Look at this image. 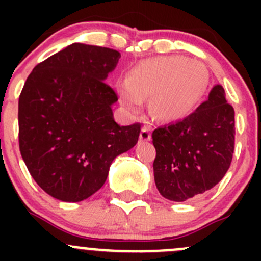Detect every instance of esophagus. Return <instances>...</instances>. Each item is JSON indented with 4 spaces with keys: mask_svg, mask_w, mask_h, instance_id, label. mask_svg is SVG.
Here are the masks:
<instances>
[{
    "mask_svg": "<svg viewBox=\"0 0 261 261\" xmlns=\"http://www.w3.org/2000/svg\"><path fill=\"white\" fill-rule=\"evenodd\" d=\"M151 139V130H150L149 126H144L141 128V133H140V140L141 141H149Z\"/></svg>",
    "mask_w": 261,
    "mask_h": 261,
    "instance_id": "34e87169",
    "label": "esophagus"
}]
</instances>
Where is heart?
<instances>
[{
	"label": "heart",
	"mask_w": 261,
	"mask_h": 261,
	"mask_svg": "<svg viewBox=\"0 0 261 261\" xmlns=\"http://www.w3.org/2000/svg\"><path fill=\"white\" fill-rule=\"evenodd\" d=\"M206 73L198 62L183 57H165L136 65L127 82L118 84L120 101L136 112L146 97L150 111L160 121H173L188 114L201 98Z\"/></svg>",
	"instance_id": "heart-1"
}]
</instances>
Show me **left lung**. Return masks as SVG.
Instances as JSON below:
<instances>
[{"label":"left lung","mask_w":261,"mask_h":261,"mask_svg":"<svg viewBox=\"0 0 261 261\" xmlns=\"http://www.w3.org/2000/svg\"><path fill=\"white\" fill-rule=\"evenodd\" d=\"M154 179L163 197L183 202L213 188L226 174L235 147V111L217 84L208 99L179 121L152 131Z\"/></svg>","instance_id":"obj_1"}]
</instances>
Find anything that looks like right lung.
<instances>
[{"instance_id":"right-lung-1","label":"right lung","mask_w":261,"mask_h":261,"mask_svg":"<svg viewBox=\"0 0 261 261\" xmlns=\"http://www.w3.org/2000/svg\"><path fill=\"white\" fill-rule=\"evenodd\" d=\"M117 50L74 43L39 63L18 98V145L31 177L59 201L80 202L105 184L117 155L136 145L139 122L120 126L105 83Z\"/></svg>"}]
</instances>
